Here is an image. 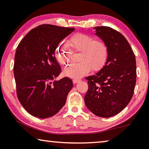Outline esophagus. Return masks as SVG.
<instances>
[{"label":"esophagus","instance_id":"esophagus-1","mask_svg":"<svg viewBox=\"0 0 149 149\" xmlns=\"http://www.w3.org/2000/svg\"><path fill=\"white\" fill-rule=\"evenodd\" d=\"M80 81H81L80 79H73V83H74V84H77V83H79Z\"/></svg>","mask_w":149,"mask_h":149}]
</instances>
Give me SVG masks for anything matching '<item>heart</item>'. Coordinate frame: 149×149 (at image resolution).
<instances>
[{"instance_id": "obj_1", "label": "heart", "mask_w": 149, "mask_h": 149, "mask_svg": "<svg viewBox=\"0 0 149 149\" xmlns=\"http://www.w3.org/2000/svg\"><path fill=\"white\" fill-rule=\"evenodd\" d=\"M66 42H62L57 47L55 56L62 65L66 66L70 64L71 51L81 52L78 64L65 68L64 74L71 78H80L89 73L101 70L107 61L108 48L104 41L95 40L91 35L77 33L72 36Z\"/></svg>"}]
</instances>
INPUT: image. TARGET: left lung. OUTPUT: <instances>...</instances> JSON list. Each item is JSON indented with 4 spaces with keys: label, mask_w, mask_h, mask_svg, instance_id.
Returning <instances> with one entry per match:
<instances>
[{
    "label": "left lung",
    "mask_w": 149,
    "mask_h": 149,
    "mask_svg": "<svg viewBox=\"0 0 149 149\" xmlns=\"http://www.w3.org/2000/svg\"><path fill=\"white\" fill-rule=\"evenodd\" d=\"M95 35L108 48L107 61L94 75L87 77L88 89L84 100L95 115L112 117L126 107L133 97L136 84L135 54L125 37L107 26L93 27Z\"/></svg>",
    "instance_id": "left-lung-1"
}]
</instances>
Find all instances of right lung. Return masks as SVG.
Returning a JSON list of instances; mask_svg holds the SVG:
<instances>
[{
	"instance_id": "1",
	"label": "right lung",
	"mask_w": 149,
	"mask_h": 149,
	"mask_svg": "<svg viewBox=\"0 0 149 149\" xmlns=\"http://www.w3.org/2000/svg\"><path fill=\"white\" fill-rule=\"evenodd\" d=\"M74 28L44 24L31 30L17 47L14 74L17 99L35 117L53 116L64 107L72 80L58 76L61 67L55 57L57 47Z\"/></svg>"
}]
</instances>
